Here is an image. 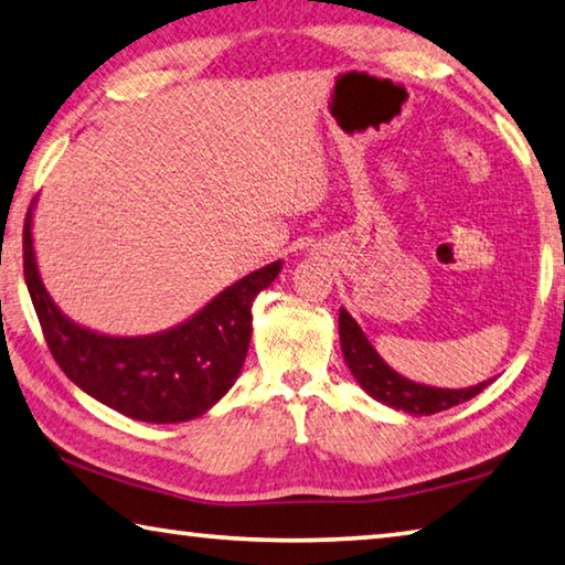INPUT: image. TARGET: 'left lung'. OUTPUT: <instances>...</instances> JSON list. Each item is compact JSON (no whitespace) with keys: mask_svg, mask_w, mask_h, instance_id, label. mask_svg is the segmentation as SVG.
I'll return each mask as SVG.
<instances>
[{"mask_svg":"<svg viewBox=\"0 0 565 565\" xmlns=\"http://www.w3.org/2000/svg\"><path fill=\"white\" fill-rule=\"evenodd\" d=\"M339 339L343 361L356 379V384L366 391L371 398L381 401L384 406L396 411H404L411 416H431L438 411L454 408L463 401H471L481 394L486 386L493 384V379L481 381V384L468 388H441V386H426L416 384L406 376H401L388 363L381 359V353L374 349L366 333L356 323V319L343 309H339Z\"/></svg>","mask_w":565,"mask_h":565,"instance_id":"1","label":"left lung"}]
</instances>
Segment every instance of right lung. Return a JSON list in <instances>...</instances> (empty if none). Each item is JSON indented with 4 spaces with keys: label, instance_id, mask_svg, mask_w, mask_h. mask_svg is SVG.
Returning <instances> with one entry per match:
<instances>
[{
    "label": "right lung",
    "instance_id": "add662e5",
    "mask_svg": "<svg viewBox=\"0 0 565 565\" xmlns=\"http://www.w3.org/2000/svg\"><path fill=\"white\" fill-rule=\"evenodd\" d=\"M34 206L24 222V279L52 356L84 394L145 424L204 416L242 374L252 341V306L281 271L266 264L226 286L177 327L145 337H111L72 321L42 281L34 252Z\"/></svg>",
    "mask_w": 565,
    "mask_h": 565
}]
</instances>
